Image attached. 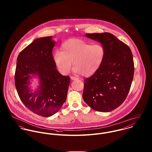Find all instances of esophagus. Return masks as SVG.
Instances as JSON below:
<instances>
[{"label": "esophagus", "mask_w": 152, "mask_h": 152, "mask_svg": "<svg viewBox=\"0 0 152 152\" xmlns=\"http://www.w3.org/2000/svg\"><path fill=\"white\" fill-rule=\"evenodd\" d=\"M71 79L72 80H77V79H78L77 77H74V76H71Z\"/></svg>", "instance_id": "1"}]
</instances>
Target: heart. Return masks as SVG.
Instances as JSON below:
<instances>
[{"instance_id":"1","label":"heart","mask_w":152,"mask_h":152,"mask_svg":"<svg viewBox=\"0 0 152 152\" xmlns=\"http://www.w3.org/2000/svg\"><path fill=\"white\" fill-rule=\"evenodd\" d=\"M106 55L105 47L100 43L92 44L71 39L61 46V51L54 54V60L59 71L66 74L72 67L75 72L84 77L92 75L102 64Z\"/></svg>"}]
</instances>
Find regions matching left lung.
Instances as JSON below:
<instances>
[{
    "label": "left lung",
    "instance_id": "8db88e82",
    "mask_svg": "<svg viewBox=\"0 0 152 152\" xmlns=\"http://www.w3.org/2000/svg\"><path fill=\"white\" fill-rule=\"evenodd\" d=\"M88 38L105 48V60L92 76L84 80L83 98L94 110L108 112L126 99L134 75V62L129 47L109 33H87Z\"/></svg>",
    "mask_w": 152,
    "mask_h": 152
}]
</instances>
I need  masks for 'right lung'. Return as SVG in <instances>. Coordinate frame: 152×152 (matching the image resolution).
Returning a JSON list of instances; mask_svg holds the SVG:
<instances>
[{
    "label": "right lung",
    "mask_w": 152,
    "mask_h": 152,
    "mask_svg": "<svg viewBox=\"0 0 152 152\" xmlns=\"http://www.w3.org/2000/svg\"><path fill=\"white\" fill-rule=\"evenodd\" d=\"M52 37L36 39L19 53L15 74L17 92L23 104L33 113L49 117L57 113L65 102L70 77L56 68L52 51ZM37 75L41 86L32 93L28 87L31 75Z\"/></svg>",
    "instance_id": "obj_1"
}]
</instances>
